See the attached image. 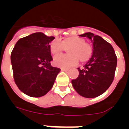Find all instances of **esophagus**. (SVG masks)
<instances>
[{
    "instance_id": "esophagus-1",
    "label": "esophagus",
    "mask_w": 129,
    "mask_h": 129,
    "mask_svg": "<svg viewBox=\"0 0 129 129\" xmlns=\"http://www.w3.org/2000/svg\"><path fill=\"white\" fill-rule=\"evenodd\" d=\"M61 71L68 72V70H69V69H68V68H61Z\"/></svg>"
}]
</instances>
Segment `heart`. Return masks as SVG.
<instances>
[{
	"mask_svg": "<svg viewBox=\"0 0 129 129\" xmlns=\"http://www.w3.org/2000/svg\"><path fill=\"white\" fill-rule=\"evenodd\" d=\"M50 52L53 55L59 54L67 49L68 54L59 55L53 58L55 66L68 68L77 64L79 61L84 63L90 60L93 53L91 44L86 42L84 38L70 35L59 42L53 40L49 45Z\"/></svg>",
	"mask_w": 129,
	"mask_h": 129,
	"instance_id": "obj_1",
	"label": "heart"
}]
</instances>
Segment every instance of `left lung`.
Here are the masks:
<instances>
[{
    "instance_id": "8db88e82",
    "label": "left lung",
    "mask_w": 129,
    "mask_h": 129,
    "mask_svg": "<svg viewBox=\"0 0 129 129\" xmlns=\"http://www.w3.org/2000/svg\"><path fill=\"white\" fill-rule=\"evenodd\" d=\"M87 37L93 43L92 57L83 66L78 68L79 76L72 80L76 92L86 98H93L103 94L114 78L117 57L111 44L98 35L88 32L80 35Z\"/></svg>"
}]
</instances>
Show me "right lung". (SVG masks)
Wrapping results in <instances>:
<instances>
[{
	"mask_svg": "<svg viewBox=\"0 0 129 129\" xmlns=\"http://www.w3.org/2000/svg\"><path fill=\"white\" fill-rule=\"evenodd\" d=\"M55 39L37 32L21 38L11 53L13 78L20 91L39 98L53 86L61 69L52 67L49 43Z\"/></svg>",
	"mask_w": 129,
	"mask_h": 129,
	"instance_id": "obj_1",
	"label": "right lung"
}]
</instances>
